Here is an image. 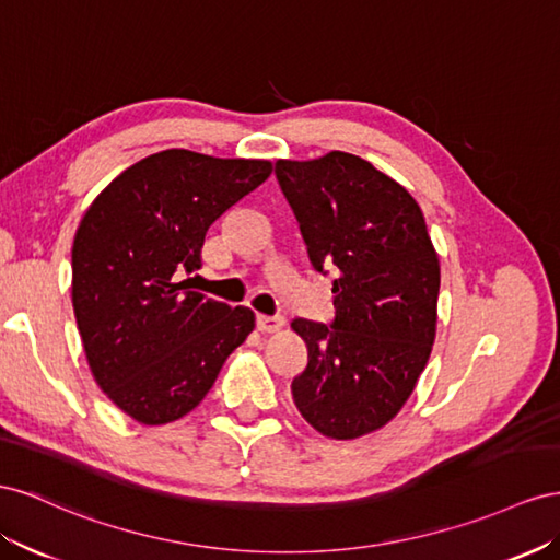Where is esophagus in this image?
<instances>
[{"instance_id":"obj_1","label":"esophagus","mask_w":560,"mask_h":560,"mask_svg":"<svg viewBox=\"0 0 560 560\" xmlns=\"http://www.w3.org/2000/svg\"><path fill=\"white\" fill-rule=\"evenodd\" d=\"M255 324H258V328H260L262 332H277V330H281V328H283L285 318H283V316H279V314H275V316L258 314V318H255Z\"/></svg>"}]
</instances>
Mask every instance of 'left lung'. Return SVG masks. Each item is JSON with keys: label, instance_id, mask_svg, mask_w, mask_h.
<instances>
[{"label": "left lung", "instance_id": "obj_1", "mask_svg": "<svg viewBox=\"0 0 560 560\" xmlns=\"http://www.w3.org/2000/svg\"><path fill=\"white\" fill-rule=\"evenodd\" d=\"M275 173L314 269L335 271L332 324H291L307 345L293 401L324 436L359 439L404 408L429 361L439 255L418 201L365 159H279Z\"/></svg>", "mask_w": 560, "mask_h": 560}]
</instances>
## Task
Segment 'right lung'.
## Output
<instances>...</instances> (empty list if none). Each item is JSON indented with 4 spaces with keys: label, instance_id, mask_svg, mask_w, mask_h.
<instances>
[{
    "label": "right lung",
    "instance_id": "1",
    "mask_svg": "<svg viewBox=\"0 0 560 560\" xmlns=\"http://www.w3.org/2000/svg\"><path fill=\"white\" fill-rule=\"evenodd\" d=\"M271 173L260 159L164 150L119 173L79 222L72 307L101 389L140 424L195 410L255 326L248 307L189 291L203 238Z\"/></svg>",
    "mask_w": 560,
    "mask_h": 560
}]
</instances>
